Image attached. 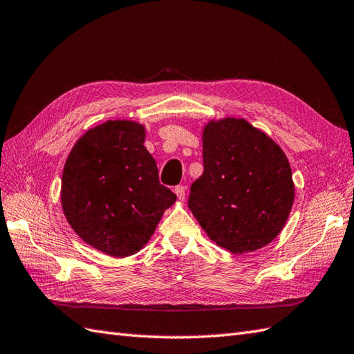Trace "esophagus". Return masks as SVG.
Returning <instances> with one entry per match:
<instances>
[{"label":"esophagus","mask_w":354,"mask_h":354,"mask_svg":"<svg viewBox=\"0 0 354 354\" xmlns=\"http://www.w3.org/2000/svg\"><path fill=\"white\" fill-rule=\"evenodd\" d=\"M174 192H176L177 198H178L180 201H183V200H185V197H186V189H185V186H176Z\"/></svg>","instance_id":"esophagus-1"}]
</instances>
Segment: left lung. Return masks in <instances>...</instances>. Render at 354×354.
Here are the masks:
<instances>
[{"label":"left lung","mask_w":354,"mask_h":354,"mask_svg":"<svg viewBox=\"0 0 354 354\" xmlns=\"http://www.w3.org/2000/svg\"><path fill=\"white\" fill-rule=\"evenodd\" d=\"M203 176L187 206L216 245L233 254L268 245L283 230L295 186L283 150L242 118L203 127Z\"/></svg>","instance_id":"obj_1"}]
</instances>
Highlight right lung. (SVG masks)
Instances as JSON below:
<instances>
[{
    "label": "right lung",
    "mask_w": 354,
    "mask_h": 354,
    "mask_svg": "<svg viewBox=\"0 0 354 354\" xmlns=\"http://www.w3.org/2000/svg\"><path fill=\"white\" fill-rule=\"evenodd\" d=\"M144 142L142 124L106 121L77 140L64 167L60 201L68 224L88 245L112 257L142 250L177 200L159 183Z\"/></svg>",
    "instance_id": "add662e5"
}]
</instances>
